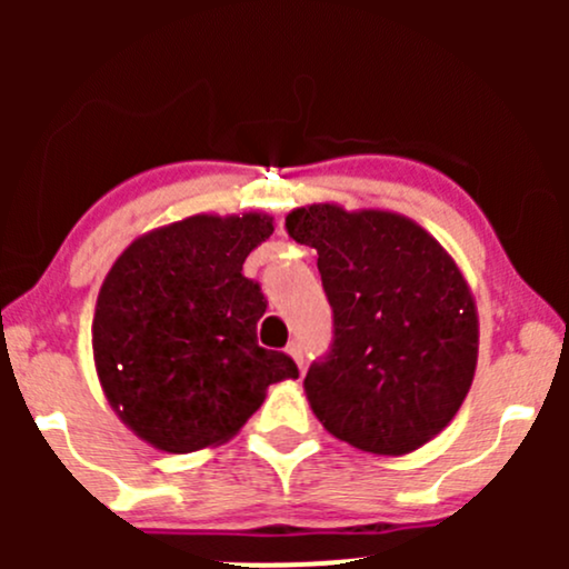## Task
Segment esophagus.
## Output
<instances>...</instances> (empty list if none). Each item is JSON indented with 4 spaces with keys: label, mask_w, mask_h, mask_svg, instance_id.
Returning a JSON list of instances; mask_svg holds the SVG:
<instances>
[{
    "label": "esophagus",
    "mask_w": 569,
    "mask_h": 569,
    "mask_svg": "<svg viewBox=\"0 0 569 569\" xmlns=\"http://www.w3.org/2000/svg\"><path fill=\"white\" fill-rule=\"evenodd\" d=\"M286 352H289V356L293 358V363H297L299 369L305 367V356H302V345L299 342H289V348H286Z\"/></svg>",
    "instance_id": "obj_1"
}]
</instances>
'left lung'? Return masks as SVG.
I'll use <instances>...</instances> for the list:
<instances>
[{"label":"left lung","instance_id":"left-lung-1","mask_svg":"<svg viewBox=\"0 0 569 569\" xmlns=\"http://www.w3.org/2000/svg\"><path fill=\"white\" fill-rule=\"evenodd\" d=\"M286 232L318 251L335 345L305 393L321 426L371 455H409L466 401L479 358V312L452 253L385 208H293Z\"/></svg>","mask_w":569,"mask_h":569}]
</instances>
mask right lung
Listing matches in <instances>:
<instances>
[{
  "label": "right lung",
  "mask_w": 569,
  "mask_h": 569,
  "mask_svg": "<svg viewBox=\"0 0 569 569\" xmlns=\"http://www.w3.org/2000/svg\"><path fill=\"white\" fill-rule=\"evenodd\" d=\"M270 213H194L139 234L103 278L93 361L109 407L141 441L187 455L238 436L272 382L297 380L257 342L267 302L243 276Z\"/></svg>",
  "instance_id": "1"
}]
</instances>
